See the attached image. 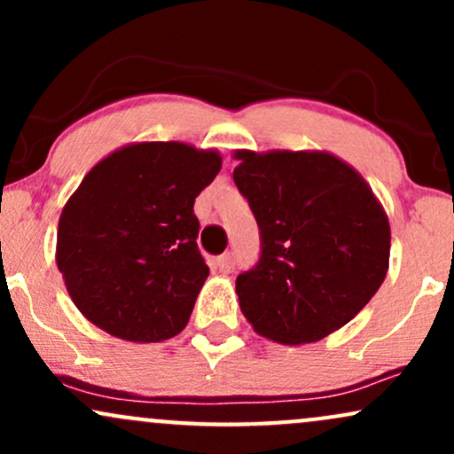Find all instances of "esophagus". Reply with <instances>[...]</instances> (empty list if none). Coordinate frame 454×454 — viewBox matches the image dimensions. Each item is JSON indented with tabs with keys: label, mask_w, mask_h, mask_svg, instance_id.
Returning a JSON list of instances; mask_svg holds the SVG:
<instances>
[{
	"label": "esophagus",
	"mask_w": 454,
	"mask_h": 454,
	"mask_svg": "<svg viewBox=\"0 0 454 454\" xmlns=\"http://www.w3.org/2000/svg\"><path fill=\"white\" fill-rule=\"evenodd\" d=\"M215 267L220 269L222 273H231V270L234 269V256H232V254H223V256L217 258Z\"/></svg>",
	"instance_id": "1"
}]
</instances>
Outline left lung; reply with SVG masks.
Masks as SVG:
<instances>
[{
  "label": "left lung",
  "mask_w": 454,
  "mask_h": 454,
  "mask_svg": "<svg viewBox=\"0 0 454 454\" xmlns=\"http://www.w3.org/2000/svg\"><path fill=\"white\" fill-rule=\"evenodd\" d=\"M232 179L260 231V258L237 278L243 316L279 343L325 340L387 278L390 226L372 187L322 151H237Z\"/></svg>",
  "instance_id": "obj_1"
}]
</instances>
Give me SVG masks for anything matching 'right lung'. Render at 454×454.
I'll return each mask as SVG.
<instances>
[{
  "label": "right lung",
  "instance_id": "add662e5",
  "mask_svg": "<svg viewBox=\"0 0 454 454\" xmlns=\"http://www.w3.org/2000/svg\"><path fill=\"white\" fill-rule=\"evenodd\" d=\"M222 158L184 143H138L96 164L66 202L57 267L87 320L128 341L179 335L209 267L196 196Z\"/></svg>",
  "mask_w": 454,
  "mask_h": 454
}]
</instances>
